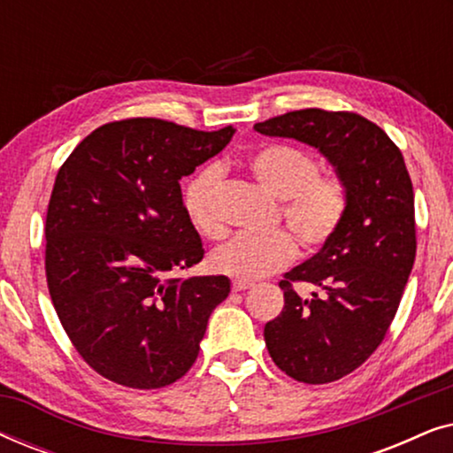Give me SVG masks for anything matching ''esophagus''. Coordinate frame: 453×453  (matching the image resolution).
<instances>
[{
	"label": "esophagus",
	"instance_id": "1",
	"mask_svg": "<svg viewBox=\"0 0 453 453\" xmlns=\"http://www.w3.org/2000/svg\"><path fill=\"white\" fill-rule=\"evenodd\" d=\"M251 287H253V284L247 282V280H234L233 282V293H241V290H247Z\"/></svg>",
	"mask_w": 453,
	"mask_h": 453
}]
</instances>
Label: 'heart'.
Masks as SVG:
<instances>
[{
  "label": "heart",
  "mask_w": 453,
  "mask_h": 453,
  "mask_svg": "<svg viewBox=\"0 0 453 453\" xmlns=\"http://www.w3.org/2000/svg\"><path fill=\"white\" fill-rule=\"evenodd\" d=\"M250 169L270 194L284 200V220L307 250L324 245L342 225L349 206L344 185L336 177H321L313 154L288 144L265 146L251 154ZM220 179V166L208 165L183 189V206L191 225L212 237L220 233V219L214 206ZM295 257L296 241L287 231L241 233L210 253V265L219 274L237 280H257L287 268Z\"/></svg>",
  "instance_id": "b5f03b06"
}]
</instances>
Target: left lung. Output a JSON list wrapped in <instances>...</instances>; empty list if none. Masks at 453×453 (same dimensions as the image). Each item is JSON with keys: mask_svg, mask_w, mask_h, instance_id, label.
<instances>
[{"mask_svg": "<svg viewBox=\"0 0 453 453\" xmlns=\"http://www.w3.org/2000/svg\"><path fill=\"white\" fill-rule=\"evenodd\" d=\"M318 148L349 197L342 225L284 274V309L264 327L272 361L303 383H330L373 355L398 311L417 256L414 191L388 134L357 113L290 111L253 126ZM293 281L319 293L303 300Z\"/></svg>", "mask_w": 453, "mask_h": 453, "instance_id": "8db88e82", "label": "left lung"}]
</instances>
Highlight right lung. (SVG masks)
<instances>
[{
	"instance_id": "add662e5",
	"label": "right lung",
	"mask_w": 453,
	"mask_h": 453,
	"mask_svg": "<svg viewBox=\"0 0 453 453\" xmlns=\"http://www.w3.org/2000/svg\"><path fill=\"white\" fill-rule=\"evenodd\" d=\"M163 119L107 123L55 177L45 222L49 295L96 373L135 389L177 381L196 363L226 276L173 278L202 262L181 177L231 142Z\"/></svg>"
}]
</instances>
